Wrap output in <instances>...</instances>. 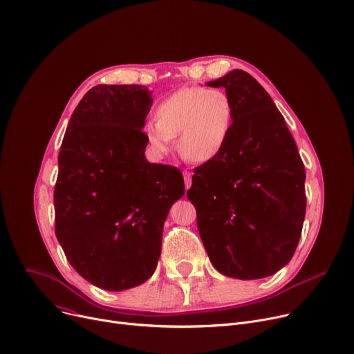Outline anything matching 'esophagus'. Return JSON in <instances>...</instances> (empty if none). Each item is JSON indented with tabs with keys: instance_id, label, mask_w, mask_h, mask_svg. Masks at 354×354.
<instances>
[{
	"instance_id": "esophagus-1",
	"label": "esophagus",
	"mask_w": 354,
	"mask_h": 354,
	"mask_svg": "<svg viewBox=\"0 0 354 354\" xmlns=\"http://www.w3.org/2000/svg\"><path fill=\"white\" fill-rule=\"evenodd\" d=\"M183 176H184V183H185V189H188L189 187H192V173L189 171H183Z\"/></svg>"
}]
</instances>
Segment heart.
Returning <instances> with one entry per match:
<instances>
[{"instance_id": "obj_1", "label": "heart", "mask_w": 354, "mask_h": 354, "mask_svg": "<svg viewBox=\"0 0 354 354\" xmlns=\"http://www.w3.org/2000/svg\"><path fill=\"white\" fill-rule=\"evenodd\" d=\"M234 124V104L221 89L181 88L156 109V119L143 126L151 153L166 156L178 134L180 153L189 161L205 162L224 150Z\"/></svg>"}]
</instances>
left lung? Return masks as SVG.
Instances as JSON below:
<instances>
[{
    "label": "left lung",
    "mask_w": 354,
    "mask_h": 354,
    "mask_svg": "<svg viewBox=\"0 0 354 354\" xmlns=\"http://www.w3.org/2000/svg\"><path fill=\"white\" fill-rule=\"evenodd\" d=\"M205 85L225 88L234 124L221 154L194 169L187 197L212 266L230 278H266L292 259L301 238L304 162L274 100L248 72Z\"/></svg>",
    "instance_id": "8db88e82"
}]
</instances>
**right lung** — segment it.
Masks as SVG:
<instances>
[{
	"mask_svg": "<svg viewBox=\"0 0 354 354\" xmlns=\"http://www.w3.org/2000/svg\"><path fill=\"white\" fill-rule=\"evenodd\" d=\"M151 95L142 85L92 88L58 156L57 238L77 274L104 290L139 286L154 274L165 221L184 196L180 170L145 156Z\"/></svg>",
	"mask_w": 354,
	"mask_h": 354,
	"instance_id": "right-lung-1",
	"label": "right lung"
}]
</instances>
